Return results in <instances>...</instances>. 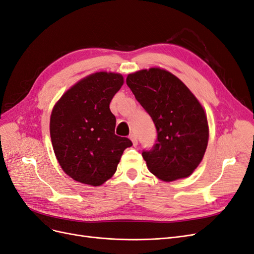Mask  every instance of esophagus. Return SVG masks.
Segmentation results:
<instances>
[{"instance_id":"obj_1","label":"esophagus","mask_w":254,"mask_h":254,"mask_svg":"<svg viewBox=\"0 0 254 254\" xmlns=\"http://www.w3.org/2000/svg\"><path fill=\"white\" fill-rule=\"evenodd\" d=\"M129 137H130V140L132 141V144H133V146H136L137 145V137L133 134V133H131L129 135Z\"/></svg>"}]
</instances>
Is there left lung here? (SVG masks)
<instances>
[{
  "mask_svg": "<svg viewBox=\"0 0 254 254\" xmlns=\"http://www.w3.org/2000/svg\"><path fill=\"white\" fill-rule=\"evenodd\" d=\"M126 82L157 129L156 144L142 152L150 173L164 181L190 176L209 140L201 105L179 78L158 67L129 74Z\"/></svg>",
  "mask_w": 254,
  "mask_h": 254,
  "instance_id": "obj_1",
  "label": "left lung"
}]
</instances>
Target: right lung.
<instances>
[{
  "instance_id": "add662e5",
  "label": "right lung",
  "mask_w": 254,
  "mask_h": 254,
  "mask_svg": "<svg viewBox=\"0 0 254 254\" xmlns=\"http://www.w3.org/2000/svg\"><path fill=\"white\" fill-rule=\"evenodd\" d=\"M124 83L121 74L98 72L67 90L54 107L50 132L56 158L74 180L101 186L117 171L123 152L132 145L114 133L109 105Z\"/></svg>"
}]
</instances>
